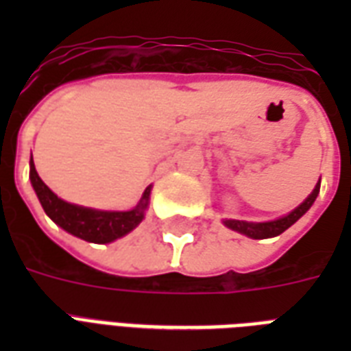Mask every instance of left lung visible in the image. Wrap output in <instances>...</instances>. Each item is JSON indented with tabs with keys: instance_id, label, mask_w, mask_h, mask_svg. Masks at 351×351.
<instances>
[{
	"instance_id": "1",
	"label": "left lung",
	"mask_w": 351,
	"mask_h": 351,
	"mask_svg": "<svg viewBox=\"0 0 351 351\" xmlns=\"http://www.w3.org/2000/svg\"><path fill=\"white\" fill-rule=\"evenodd\" d=\"M319 189H321V180L315 186L313 193L310 197L306 198L304 202L300 204L299 208H295L293 211L282 219L271 220V222H245V220H224L226 228H230L233 231H239V233L250 237V239H271V237H277V234L284 233L288 230L289 226H293L297 220L302 217V215L311 208V204L315 202L317 195H319Z\"/></svg>"
}]
</instances>
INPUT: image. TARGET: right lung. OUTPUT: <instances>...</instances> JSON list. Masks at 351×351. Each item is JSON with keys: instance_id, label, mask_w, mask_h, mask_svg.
Masks as SVG:
<instances>
[{"instance_id": "add662e5", "label": "right lung", "mask_w": 351, "mask_h": 351, "mask_svg": "<svg viewBox=\"0 0 351 351\" xmlns=\"http://www.w3.org/2000/svg\"><path fill=\"white\" fill-rule=\"evenodd\" d=\"M30 182L49 219L54 220L67 233L95 244H109L134 230L143 220L145 209L149 206V195H151V186H149L143 191L142 200L131 211H100V209L82 208L58 198L38 176L32 158H30Z\"/></svg>"}]
</instances>
